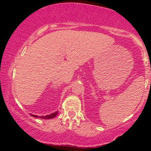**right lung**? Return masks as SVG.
I'll list each match as a JSON object with an SVG mask.
<instances>
[{"instance_id":"right-lung-1","label":"right lung","mask_w":151,"mask_h":151,"mask_svg":"<svg viewBox=\"0 0 151 151\" xmlns=\"http://www.w3.org/2000/svg\"><path fill=\"white\" fill-rule=\"evenodd\" d=\"M57 114H58V111L55 112V113L50 114H49V115H47V116H36V115H32V116H35V117H37V118H40V119H50L54 118L55 116H57Z\"/></svg>"}]
</instances>
